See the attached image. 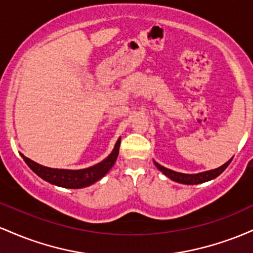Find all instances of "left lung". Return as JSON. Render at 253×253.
Instances as JSON below:
<instances>
[{"label":"left lung","instance_id":"1","mask_svg":"<svg viewBox=\"0 0 253 253\" xmlns=\"http://www.w3.org/2000/svg\"><path fill=\"white\" fill-rule=\"evenodd\" d=\"M232 159H229L227 163H225L223 165H221L220 168L214 170H210V171H205V172H200V173H182V172H177V171L170 170L168 168L162 167L161 164H158L157 162H153L158 170H161L162 172L164 173L165 176L169 177L170 179L175 181L177 183H182V184H200V183H205L211 181V179L216 178L220 173H222L225 171L226 168L228 167L229 163H231Z\"/></svg>","mask_w":253,"mask_h":253}]
</instances>
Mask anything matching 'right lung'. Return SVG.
I'll list each match as a JSON object with an SVG mask.
<instances>
[{"instance_id":"right-lung-1","label":"right lung","mask_w":253,"mask_h":253,"mask_svg":"<svg viewBox=\"0 0 253 253\" xmlns=\"http://www.w3.org/2000/svg\"><path fill=\"white\" fill-rule=\"evenodd\" d=\"M120 141L121 139L119 138V140L114 146V150L112 151V153L104 161L96 165L86 168V169L81 170L52 169V168L43 167V165H40L36 163V162L31 161L30 158H27L24 155H21V157L24 158L26 164L30 167V169L33 172H36L43 181L51 183V184L58 185V187L70 188V189H80V188L89 187V185L94 184L95 182L102 178L112 169V167L114 165L115 161L118 158Z\"/></svg>"}]
</instances>
